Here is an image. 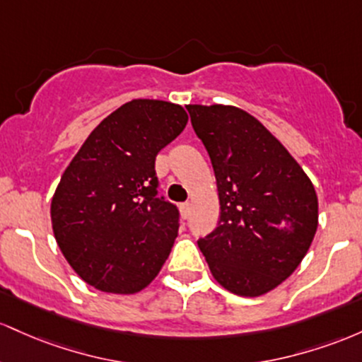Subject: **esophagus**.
<instances>
[{
  "label": "esophagus",
  "instance_id": "esophagus-1",
  "mask_svg": "<svg viewBox=\"0 0 362 362\" xmlns=\"http://www.w3.org/2000/svg\"><path fill=\"white\" fill-rule=\"evenodd\" d=\"M180 209H181V215H182V218H188V217H189V210H192V205H189V202L181 203Z\"/></svg>",
  "mask_w": 362,
  "mask_h": 362
}]
</instances>
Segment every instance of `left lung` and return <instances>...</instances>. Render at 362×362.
<instances>
[{"label":"left lung","mask_w":362,"mask_h":362,"mask_svg":"<svg viewBox=\"0 0 362 362\" xmlns=\"http://www.w3.org/2000/svg\"><path fill=\"white\" fill-rule=\"evenodd\" d=\"M209 152L221 217L198 239L212 275L245 298L282 284L299 267L318 227L310 177L262 123L234 105H186Z\"/></svg>","instance_id":"obj_1"}]
</instances>
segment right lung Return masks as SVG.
I'll use <instances>...</instances> for the list:
<instances>
[{"label": "right lung", "instance_id": "obj_1", "mask_svg": "<svg viewBox=\"0 0 362 362\" xmlns=\"http://www.w3.org/2000/svg\"><path fill=\"white\" fill-rule=\"evenodd\" d=\"M188 123L177 104L135 99L88 135L61 176L51 221L61 253L95 289L133 294L168 259L180 210L157 197L156 157Z\"/></svg>", "mask_w": 362, "mask_h": 362}]
</instances>
